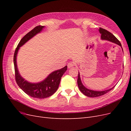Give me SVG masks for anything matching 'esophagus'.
Here are the masks:
<instances>
[{"instance_id":"1","label":"esophagus","mask_w":131,"mask_h":131,"mask_svg":"<svg viewBox=\"0 0 131 131\" xmlns=\"http://www.w3.org/2000/svg\"><path fill=\"white\" fill-rule=\"evenodd\" d=\"M74 65H75V63L74 62H70L68 63V64L67 66H68V68H72V67H73L74 66Z\"/></svg>"}]
</instances>
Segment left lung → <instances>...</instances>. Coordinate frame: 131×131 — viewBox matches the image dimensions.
<instances>
[{
    "label": "left lung",
    "instance_id": "left-lung-1",
    "mask_svg": "<svg viewBox=\"0 0 131 131\" xmlns=\"http://www.w3.org/2000/svg\"><path fill=\"white\" fill-rule=\"evenodd\" d=\"M99 31H100V33L101 34L102 40H108V41H111L112 42L115 43L118 45L120 46L122 48V46H121L120 42L112 33H111L110 32H109V31L106 30L103 28H100V29H99ZM122 51H123V49H122ZM77 82H78V85L79 87V89L80 90L81 92L83 94H85V96L89 97H100V96H103V95H104L105 93L109 92L110 91L112 90L115 87V86H114L113 88H111L109 90L102 91H96L89 90L88 89L86 88L82 84L81 81V79H80V73H79V72L78 73V78Z\"/></svg>",
    "mask_w": 131,
    "mask_h": 131
}]
</instances>
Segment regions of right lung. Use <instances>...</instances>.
<instances>
[{
  "label": "right lung",
  "instance_id": "1",
  "mask_svg": "<svg viewBox=\"0 0 131 131\" xmlns=\"http://www.w3.org/2000/svg\"><path fill=\"white\" fill-rule=\"evenodd\" d=\"M44 27L42 26H37L25 35L19 41L15 50L14 56L15 79L17 85L28 95L39 99L49 97L56 92L62 75L67 70L66 66L61 69L54 71L50 74L44 80L38 83H31L27 81L19 74L16 63V57L19 49L31 38L41 32Z\"/></svg>",
  "mask_w": 131,
  "mask_h": 131
}]
</instances>
